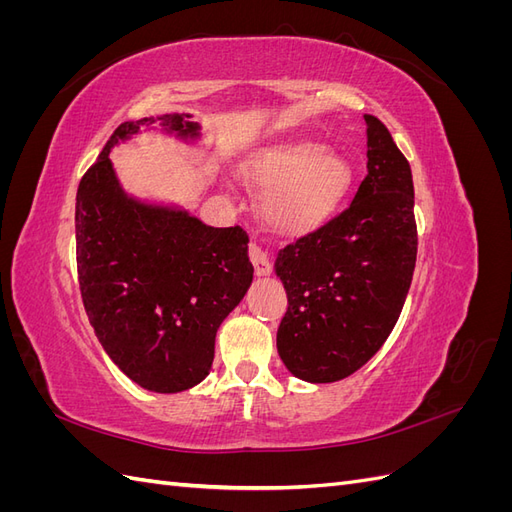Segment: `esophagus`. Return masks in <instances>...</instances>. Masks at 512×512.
Masks as SVG:
<instances>
[{
  "label": "esophagus",
  "mask_w": 512,
  "mask_h": 512,
  "mask_svg": "<svg viewBox=\"0 0 512 512\" xmlns=\"http://www.w3.org/2000/svg\"><path fill=\"white\" fill-rule=\"evenodd\" d=\"M250 260H252L254 271H256V275H258V277H265V275H269V273H271V262H269V256H267V252L262 250V247H258L256 243H252V245H250Z\"/></svg>",
  "instance_id": "esophagus-1"
}]
</instances>
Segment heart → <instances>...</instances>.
<instances>
[{
  "mask_svg": "<svg viewBox=\"0 0 512 512\" xmlns=\"http://www.w3.org/2000/svg\"><path fill=\"white\" fill-rule=\"evenodd\" d=\"M241 179L262 190V218L282 237H305L342 207L352 183L350 162L335 149L290 138L260 149L241 166Z\"/></svg>",
  "mask_w": 512,
  "mask_h": 512,
  "instance_id": "obj_1",
  "label": "heart"
}]
</instances>
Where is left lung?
Listing matches in <instances>:
<instances>
[{
  "mask_svg": "<svg viewBox=\"0 0 512 512\" xmlns=\"http://www.w3.org/2000/svg\"><path fill=\"white\" fill-rule=\"evenodd\" d=\"M367 177L350 207L277 252L288 294L277 352L294 378L327 384L361 369L391 335L416 262L412 170L374 115Z\"/></svg>",
  "mask_w": 512,
  "mask_h": 512,
  "instance_id": "left-lung-1",
  "label": "left lung"
}]
</instances>
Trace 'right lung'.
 Returning <instances> with one entry per match:
<instances>
[{
  "instance_id": "right-lung-1",
  "label": "right lung",
  "mask_w": 512,
  "mask_h": 512,
  "mask_svg": "<svg viewBox=\"0 0 512 512\" xmlns=\"http://www.w3.org/2000/svg\"><path fill=\"white\" fill-rule=\"evenodd\" d=\"M190 119L170 113L121 123L76 192L87 318L111 361L151 393L188 391L209 376L215 333L254 280L241 226H207L173 200L126 192L108 158L143 132L198 145L203 128Z\"/></svg>"
}]
</instances>
